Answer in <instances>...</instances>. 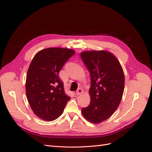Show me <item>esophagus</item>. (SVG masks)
<instances>
[{
  "mask_svg": "<svg viewBox=\"0 0 152 152\" xmlns=\"http://www.w3.org/2000/svg\"><path fill=\"white\" fill-rule=\"evenodd\" d=\"M83 93V90L81 88H79L76 91V95H80L82 94Z\"/></svg>",
  "mask_w": 152,
  "mask_h": 152,
  "instance_id": "obj_1",
  "label": "esophagus"
}]
</instances>
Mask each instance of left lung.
<instances>
[{
	"label": "left lung",
	"mask_w": 152,
	"mask_h": 152,
	"mask_svg": "<svg viewBox=\"0 0 152 152\" xmlns=\"http://www.w3.org/2000/svg\"><path fill=\"white\" fill-rule=\"evenodd\" d=\"M80 56L91 77L90 102L82 108V113L89 122L100 124L110 118L120 104L124 91V73L110 52L84 51Z\"/></svg>",
	"instance_id": "8db88e82"
}]
</instances>
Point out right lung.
<instances>
[{
  "mask_svg": "<svg viewBox=\"0 0 152 152\" xmlns=\"http://www.w3.org/2000/svg\"><path fill=\"white\" fill-rule=\"evenodd\" d=\"M66 48H47L35 54L27 71L26 91L34 113L50 122L58 118L70 97L65 93L59 72L75 53Z\"/></svg>",
  "mask_w": 152,
  "mask_h": 152,
  "instance_id": "1",
  "label": "right lung"
}]
</instances>
